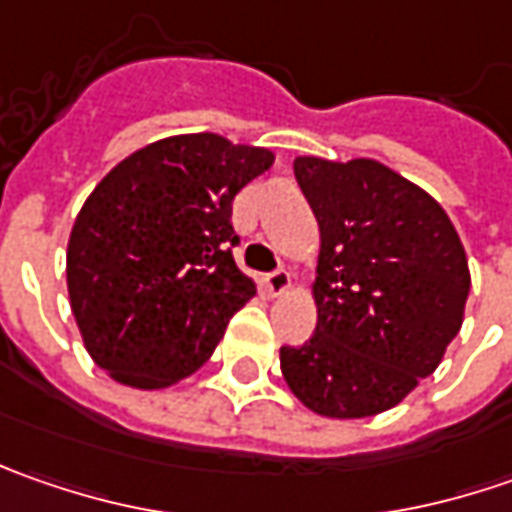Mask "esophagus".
I'll list each match as a JSON object with an SVG mask.
<instances>
[{
	"mask_svg": "<svg viewBox=\"0 0 512 512\" xmlns=\"http://www.w3.org/2000/svg\"><path fill=\"white\" fill-rule=\"evenodd\" d=\"M265 282H267V290H270L273 296H282V293H287L290 285H293V279H290V273H287V270H276V273H270Z\"/></svg>",
	"mask_w": 512,
	"mask_h": 512,
	"instance_id": "1",
	"label": "esophagus"
}]
</instances>
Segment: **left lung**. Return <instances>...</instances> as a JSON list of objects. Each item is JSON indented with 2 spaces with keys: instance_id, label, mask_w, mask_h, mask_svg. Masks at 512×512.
Here are the masks:
<instances>
[{
  "instance_id": "left-lung-1",
  "label": "left lung",
  "mask_w": 512,
  "mask_h": 512,
  "mask_svg": "<svg viewBox=\"0 0 512 512\" xmlns=\"http://www.w3.org/2000/svg\"><path fill=\"white\" fill-rule=\"evenodd\" d=\"M319 222L316 333L282 347L290 393L327 419H367L416 390L462 330L470 267L444 207L376 159L296 156Z\"/></svg>"
}]
</instances>
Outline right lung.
Here are the masks:
<instances>
[{
	"mask_svg": "<svg viewBox=\"0 0 512 512\" xmlns=\"http://www.w3.org/2000/svg\"><path fill=\"white\" fill-rule=\"evenodd\" d=\"M273 153L219 133L150 142L93 187L68 239V296L110 379L162 390L196 373L256 296L233 259V196Z\"/></svg>",
	"mask_w": 512,
	"mask_h": 512,
	"instance_id": "obj_1",
	"label": "right lung"
}]
</instances>
